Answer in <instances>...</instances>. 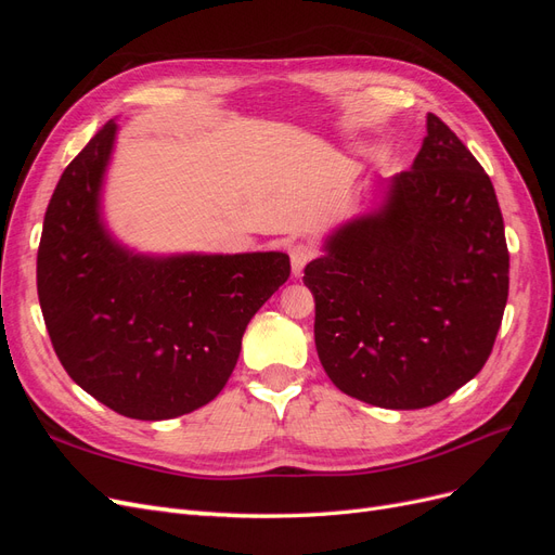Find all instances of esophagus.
<instances>
[{"instance_id": "34e87169", "label": "esophagus", "mask_w": 555, "mask_h": 555, "mask_svg": "<svg viewBox=\"0 0 555 555\" xmlns=\"http://www.w3.org/2000/svg\"><path fill=\"white\" fill-rule=\"evenodd\" d=\"M289 259L294 278H300L304 275V268L314 259V247L308 243H296L289 247Z\"/></svg>"}]
</instances>
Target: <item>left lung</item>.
<instances>
[{
	"instance_id": "left-lung-1",
	"label": "left lung",
	"mask_w": 555,
	"mask_h": 555,
	"mask_svg": "<svg viewBox=\"0 0 555 555\" xmlns=\"http://www.w3.org/2000/svg\"><path fill=\"white\" fill-rule=\"evenodd\" d=\"M410 171L377 182L379 206L335 229L306 266L314 345L338 389L422 410L491 357L509 251L491 178L438 115Z\"/></svg>"
}]
</instances>
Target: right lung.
Instances as JSON below:
<instances>
[{
	"label": "right lung",
	"mask_w": 555,
	"mask_h": 555,
	"mask_svg": "<svg viewBox=\"0 0 555 555\" xmlns=\"http://www.w3.org/2000/svg\"><path fill=\"white\" fill-rule=\"evenodd\" d=\"M115 120L66 166L37 257L46 328L64 371L113 412L162 422L224 389L249 319L289 278L284 251L141 255L108 231L102 190Z\"/></svg>",
	"instance_id": "1"
}]
</instances>
